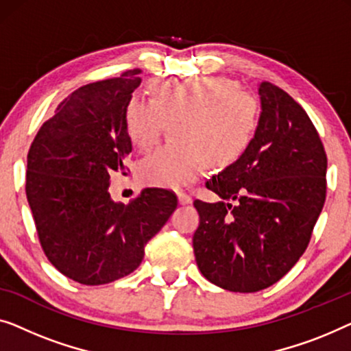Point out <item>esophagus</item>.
<instances>
[{
  "mask_svg": "<svg viewBox=\"0 0 351 351\" xmlns=\"http://www.w3.org/2000/svg\"><path fill=\"white\" fill-rule=\"evenodd\" d=\"M178 200H180L181 205H187L192 202V195L187 194V192H184V191H180L178 192Z\"/></svg>",
  "mask_w": 351,
  "mask_h": 351,
  "instance_id": "34e87169",
  "label": "esophagus"
}]
</instances>
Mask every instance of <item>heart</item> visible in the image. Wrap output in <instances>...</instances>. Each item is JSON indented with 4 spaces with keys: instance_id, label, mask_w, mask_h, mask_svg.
<instances>
[{
    "instance_id": "obj_1",
    "label": "heart",
    "mask_w": 351,
    "mask_h": 351,
    "mask_svg": "<svg viewBox=\"0 0 351 351\" xmlns=\"http://www.w3.org/2000/svg\"><path fill=\"white\" fill-rule=\"evenodd\" d=\"M152 100L130 97L125 127L138 149L149 151L171 125L169 146L140 164L146 184L180 187L195 180L206 164L230 165L243 154L258 127L256 98L226 77L156 79Z\"/></svg>"
}]
</instances>
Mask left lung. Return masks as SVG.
Wrapping results in <instances>:
<instances>
[{
	"mask_svg": "<svg viewBox=\"0 0 351 351\" xmlns=\"http://www.w3.org/2000/svg\"><path fill=\"white\" fill-rule=\"evenodd\" d=\"M259 95L254 138L235 164L206 182L223 200H194L199 270L234 293L269 288L294 267L326 200L328 157L313 122L274 84H261Z\"/></svg>",
	"mask_w": 351,
	"mask_h": 351,
	"instance_id": "left-lung-1",
	"label": "left lung"
}]
</instances>
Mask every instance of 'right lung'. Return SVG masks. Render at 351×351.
<instances>
[{
  "mask_svg": "<svg viewBox=\"0 0 351 351\" xmlns=\"http://www.w3.org/2000/svg\"><path fill=\"white\" fill-rule=\"evenodd\" d=\"M138 73L127 70L70 93L27 156L25 192L39 243L58 272L81 285L132 274L178 205L175 192L162 187H146L128 205L111 199L112 175L128 171L124 114L141 82Z\"/></svg>",
  "mask_w": 351,
  "mask_h": 351,
  "instance_id": "1",
  "label": "right lung"
}]
</instances>
